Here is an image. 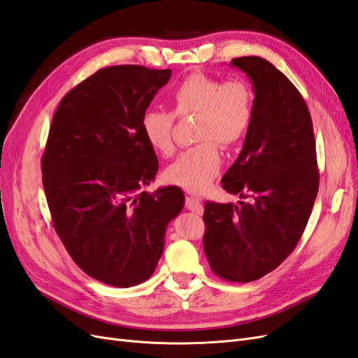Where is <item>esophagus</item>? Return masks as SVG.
Segmentation results:
<instances>
[{
    "label": "esophagus",
    "mask_w": 358,
    "mask_h": 358,
    "mask_svg": "<svg viewBox=\"0 0 358 358\" xmlns=\"http://www.w3.org/2000/svg\"><path fill=\"white\" fill-rule=\"evenodd\" d=\"M187 209L194 212V213H197V215L203 213V206H201L200 200L196 199V197H192V196L187 197Z\"/></svg>",
    "instance_id": "obj_1"
}]
</instances>
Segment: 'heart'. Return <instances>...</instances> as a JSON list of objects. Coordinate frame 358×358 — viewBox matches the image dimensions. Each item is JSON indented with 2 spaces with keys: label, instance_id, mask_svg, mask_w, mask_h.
<instances>
[{
  "label": "heart",
  "instance_id": "1",
  "mask_svg": "<svg viewBox=\"0 0 358 358\" xmlns=\"http://www.w3.org/2000/svg\"><path fill=\"white\" fill-rule=\"evenodd\" d=\"M173 113L178 117L199 115L192 146L171 162L166 180L191 192L208 188L218 176L222 161L218 145L230 148L241 142L252 119V91L241 79L222 82L204 73H192L169 94ZM175 117L161 109H146L140 117V129L146 143L159 155L175 150Z\"/></svg>",
  "mask_w": 358,
  "mask_h": 358
}]
</instances>
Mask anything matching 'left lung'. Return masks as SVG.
Wrapping results in <instances>:
<instances>
[{
  "label": "left lung",
  "mask_w": 358,
  "mask_h": 358,
  "mask_svg": "<svg viewBox=\"0 0 358 358\" xmlns=\"http://www.w3.org/2000/svg\"><path fill=\"white\" fill-rule=\"evenodd\" d=\"M231 67L252 82L255 99L245 143L222 188L245 199L204 203V254L216 276L251 282L292 252L315 203L320 175L308 106L285 74L259 57Z\"/></svg>",
  "instance_id": "obj_1"
}]
</instances>
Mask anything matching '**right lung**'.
Here are the masks:
<instances>
[{"mask_svg":"<svg viewBox=\"0 0 358 358\" xmlns=\"http://www.w3.org/2000/svg\"><path fill=\"white\" fill-rule=\"evenodd\" d=\"M170 76L142 66L101 69L64 96L52 119L41 175L53 229L73 262L107 285L149 279L167 225L185 204L178 187L142 191L158 158L140 117Z\"/></svg>","mask_w":358,"mask_h":358,"instance_id":"1","label":"right lung"}]
</instances>
